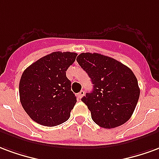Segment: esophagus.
<instances>
[{
  "label": "esophagus",
  "mask_w": 159,
  "mask_h": 159,
  "mask_svg": "<svg viewBox=\"0 0 159 159\" xmlns=\"http://www.w3.org/2000/svg\"><path fill=\"white\" fill-rule=\"evenodd\" d=\"M84 95V91H80V92L78 93V97L80 99V98H82L83 97V96Z\"/></svg>",
  "instance_id": "1"
}]
</instances>
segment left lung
<instances>
[{"label": "left lung", "instance_id": "left-lung-1", "mask_svg": "<svg viewBox=\"0 0 159 159\" xmlns=\"http://www.w3.org/2000/svg\"><path fill=\"white\" fill-rule=\"evenodd\" d=\"M76 60L93 84V91L81 99L92 120L105 129L127 122L140 97L138 81L131 69L99 53H81Z\"/></svg>", "mask_w": 159, "mask_h": 159}]
</instances>
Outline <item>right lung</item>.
Segmentation results:
<instances>
[{"label": "right lung", "instance_id": "1", "mask_svg": "<svg viewBox=\"0 0 159 159\" xmlns=\"http://www.w3.org/2000/svg\"><path fill=\"white\" fill-rule=\"evenodd\" d=\"M77 53L54 52L29 66L19 82L22 106L34 122L52 127L67 121L76 103L66 71Z\"/></svg>", "mask_w": 159, "mask_h": 159}]
</instances>
